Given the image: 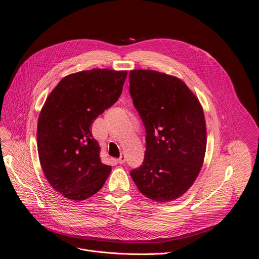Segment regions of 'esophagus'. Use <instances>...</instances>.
Instances as JSON below:
<instances>
[{
  "instance_id": "esophagus-1",
  "label": "esophagus",
  "mask_w": 259,
  "mask_h": 259,
  "mask_svg": "<svg viewBox=\"0 0 259 259\" xmlns=\"http://www.w3.org/2000/svg\"><path fill=\"white\" fill-rule=\"evenodd\" d=\"M117 161H118V164H125L126 162V156H125V154H121L120 156H119V158L117 159Z\"/></svg>"
}]
</instances>
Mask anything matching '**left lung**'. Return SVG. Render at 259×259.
Wrapping results in <instances>:
<instances>
[{
	"label": "left lung",
	"mask_w": 259,
	"mask_h": 259,
	"mask_svg": "<svg viewBox=\"0 0 259 259\" xmlns=\"http://www.w3.org/2000/svg\"><path fill=\"white\" fill-rule=\"evenodd\" d=\"M129 92L146 129L142 166L130 172L140 192L155 201L182 196L206 153L202 108L180 78L153 70L129 72Z\"/></svg>",
	"instance_id": "8db88e82"
}]
</instances>
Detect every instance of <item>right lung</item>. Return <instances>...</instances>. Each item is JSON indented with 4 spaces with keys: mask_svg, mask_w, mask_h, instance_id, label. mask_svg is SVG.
<instances>
[{
    "mask_svg": "<svg viewBox=\"0 0 259 259\" xmlns=\"http://www.w3.org/2000/svg\"><path fill=\"white\" fill-rule=\"evenodd\" d=\"M127 71L92 69L65 76L47 98L37 121V151L51 187L84 200L104 186L111 167L101 159L91 125L120 97Z\"/></svg>",
    "mask_w": 259,
    "mask_h": 259,
    "instance_id": "right-lung-1",
    "label": "right lung"
}]
</instances>
